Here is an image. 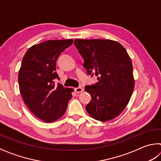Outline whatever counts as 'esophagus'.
Returning a JSON list of instances; mask_svg holds the SVG:
<instances>
[{"label": "esophagus", "mask_w": 161, "mask_h": 161, "mask_svg": "<svg viewBox=\"0 0 161 161\" xmlns=\"http://www.w3.org/2000/svg\"><path fill=\"white\" fill-rule=\"evenodd\" d=\"M82 91H83V89L80 86L77 87V88H75V92H77V93H80V92H81Z\"/></svg>", "instance_id": "1"}]
</instances>
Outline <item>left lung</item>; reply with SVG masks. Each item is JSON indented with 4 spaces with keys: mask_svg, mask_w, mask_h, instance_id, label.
<instances>
[{
    "mask_svg": "<svg viewBox=\"0 0 161 161\" xmlns=\"http://www.w3.org/2000/svg\"><path fill=\"white\" fill-rule=\"evenodd\" d=\"M74 43L87 75L98 80L85 86L92 97L86 111L98 121L114 119L126 108L134 88L133 65L126 49L111 40L76 39Z\"/></svg>",
    "mask_w": 161,
    "mask_h": 161,
    "instance_id": "1",
    "label": "left lung"
}]
</instances>
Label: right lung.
<instances>
[{"instance_id":"add662e5","label":"right lung","mask_w":161,"mask_h":161,"mask_svg":"<svg viewBox=\"0 0 161 161\" xmlns=\"http://www.w3.org/2000/svg\"><path fill=\"white\" fill-rule=\"evenodd\" d=\"M73 40H47L35 45L26 52L18 73L20 91L31 112L45 122H53L63 115L72 98L71 89L60 83L55 72L59 54L72 44Z\"/></svg>"}]
</instances>
